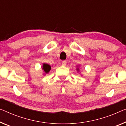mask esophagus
<instances>
[{"instance_id":"34e87169","label":"esophagus","mask_w":126,"mask_h":126,"mask_svg":"<svg viewBox=\"0 0 126 126\" xmlns=\"http://www.w3.org/2000/svg\"><path fill=\"white\" fill-rule=\"evenodd\" d=\"M66 64H67V62L65 61H62V65H63V66H65V65H66Z\"/></svg>"}]
</instances>
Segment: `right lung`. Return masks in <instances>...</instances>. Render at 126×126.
I'll list each match as a JSON object with an SVG mask.
<instances>
[{
	"mask_svg": "<svg viewBox=\"0 0 126 126\" xmlns=\"http://www.w3.org/2000/svg\"><path fill=\"white\" fill-rule=\"evenodd\" d=\"M43 69H44V71L46 73H48L51 69V67L47 64H44V65H43Z\"/></svg>",
	"mask_w": 126,
	"mask_h": 126,
	"instance_id": "add662e5",
	"label": "right lung"
}]
</instances>
